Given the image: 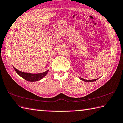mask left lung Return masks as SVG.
Listing matches in <instances>:
<instances>
[{"label":"left lung","instance_id":"1","mask_svg":"<svg viewBox=\"0 0 123 123\" xmlns=\"http://www.w3.org/2000/svg\"><path fill=\"white\" fill-rule=\"evenodd\" d=\"M81 79V80H82V81H83L84 82H94V81H96V80L98 79H94V80H85V79H82V78H80Z\"/></svg>","mask_w":123,"mask_h":123}]
</instances>
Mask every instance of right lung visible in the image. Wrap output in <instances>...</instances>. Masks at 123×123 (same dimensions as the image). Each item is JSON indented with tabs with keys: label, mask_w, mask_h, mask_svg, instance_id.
I'll return each instance as SVG.
<instances>
[{
	"label": "right lung",
	"mask_w": 123,
	"mask_h": 123,
	"mask_svg": "<svg viewBox=\"0 0 123 123\" xmlns=\"http://www.w3.org/2000/svg\"><path fill=\"white\" fill-rule=\"evenodd\" d=\"M13 68H14V70L16 71L18 74L21 77H23V79H25L26 81L30 82H35L39 81V80L42 79V78L45 76L48 73V70H47L45 72L39 74H31L28 73H24L18 70V69L14 68V67H13Z\"/></svg>",
	"instance_id": "obj_1"
}]
</instances>
